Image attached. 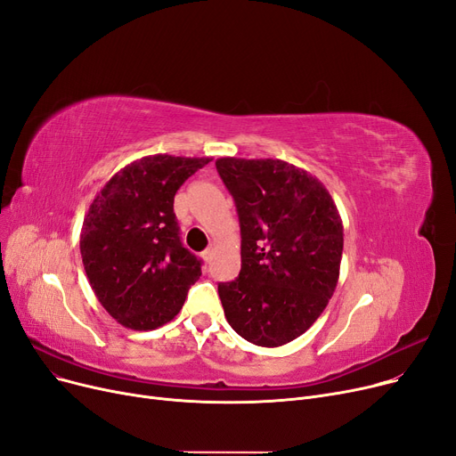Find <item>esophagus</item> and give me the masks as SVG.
Listing matches in <instances>:
<instances>
[{"instance_id":"1","label":"esophagus","mask_w":456,"mask_h":456,"mask_svg":"<svg viewBox=\"0 0 456 456\" xmlns=\"http://www.w3.org/2000/svg\"><path fill=\"white\" fill-rule=\"evenodd\" d=\"M214 249H216V248H214V246H210V248H208V249H205V251H203V255H201V256H203V260L207 262V265H208V262H210V260H212V256H214Z\"/></svg>"}]
</instances>
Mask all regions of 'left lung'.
<instances>
[{
  "label": "left lung",
  "mask_w": 456,
  "mask_h": 456,
  "mask_svg": "<svg viewBox=\"0 0 456 456\" xmlns=\"http://www.w3.org/2000/svg\"><path fill=\"white\" fill-rule=\"evenodd\" d=\"M236 203L242 270L218 294L229 325L248 342L279 347L296 340L337 289L344 225L327 188L279 159L216 160Z\"/></svg>",
  "instance_id": "1"
}]
</instances>
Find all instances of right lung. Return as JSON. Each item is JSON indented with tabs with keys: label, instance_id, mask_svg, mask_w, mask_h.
<instances>
[{
	"label": "right lung",
	"instance_id": "obj_1",
	"mask_svg": "<svg viewBox=\"0 0 456 456\" xmlns=\"http://www.w3.org/2000/svg\"><path fill=\"white\" fill-rule=\"evenodd\" d=\"M208 157H142L114 174L92 201L81 256L92 290L127 329L151 330L174 320L201 260L183 248L174 212L181 184Z\"/></svg>",
	"mask_w": 456,
	"mask_h": 456
}]
</instances>
